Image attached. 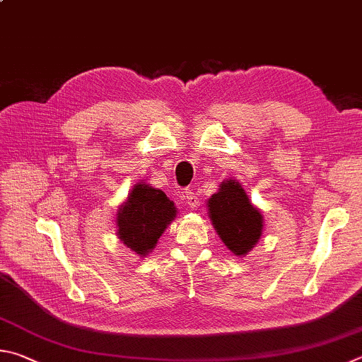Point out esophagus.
Listing matches in <instances>:
<instances>
[{"instance_id": "obj_1", "label": "esophagus", "mask_w": 362, "mask_h": 362, "mask_svg": "<svg viewBox=\"0 0 362 362\" xmlns=\"http://www.w3.org/2000/svg\"><path fill=\"white\" fill-rule=\"evenodd\" d=\"M183 198H185L189 209H198L199 199H198V196H196V193L193 192V189H188V192H185V196H183Z\"/></svg>"}]
</instances>
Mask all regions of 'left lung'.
<instances>
[{"label":"left lung","mask_w":362,"mask_h":362,"mask_svg":"<svg viewBox=\"0 0 362 362\" xmlns=\"http://www.w3.org/2000/svg\"><path fill=\"white\" fill-rule=\"evenodd\" d=\"M207 209L216 234L229 252L235 256H245L258 244L264 218L238 180H223L218 192L209 198Z\"/></svg>","instance_id":"obj_1"}]
</instances>
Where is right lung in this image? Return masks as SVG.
I'll list each match as a JSON object with an SVG mask.
<instances>
[{
  "mask_svg": "<svg viewBox=\"0 0 362 362\" xmlns=\"http://www.w3.org/2000/svg\"><path fill=\"white\" fill-rule=\"evenodd\" d=\"M175 216L174 202L164 192L139 182L117 210V235L136 255L146 256Z\"/></svg>",
  "mask_w": 362,
  "mask_h": 362,
  "instance_id": "1",
  "label": "right lung"
}]
</instances>
